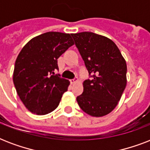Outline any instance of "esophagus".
<instances>
[{"label": "esophagus", "instance_id": "1", "mask_svg": "<svg viewBox=\"0 0 150 150\" xmlns=\"http://www.w3.org/2000/svg\"><path fill=\"white\" fill-rule=\"evenodd\" d=\"M78 79H71L70 80V83L71 84H74L75 82H77Z\"/></svg>", "mask_w": 150, "mask_h": 150}]
</instances>
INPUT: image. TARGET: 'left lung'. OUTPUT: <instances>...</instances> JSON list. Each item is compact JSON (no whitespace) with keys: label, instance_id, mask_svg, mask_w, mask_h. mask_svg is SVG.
<instances>
[{"label":"left lung","instance_id":"8db88e82","mask_svg":"<svg viewBox=\"0 0 150 150\" xmlns=\"http://www.w3.org/2000/svg\"><path fill=\"white\" fill-rule=\"evenodd\" d=\"M90 79L77 96L80 108L93 117L107 115L115 108L125 89L127 65L116 44L91 32L71 34Z\"/></svg>","mask_w":150,"mask_h":150}]
</instances>
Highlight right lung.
<instances>
[{
  "label": "right lung",
  "instance_id": "right-lung-1",
  "mask_svg": "<svg viewBox=\"0 0 150 150\" xmlns=\"http://www.w3.org/2000/svg\"><path fill=\"white\" fill-rule=\"evenodd\" d=\"M74 44L70 34L48 32L29 40L18 55L13 82L29 111L44 115L56 109L70 82L54 74L57 59Z\"/></svg>",
  "mask_w": 150,
  "mask_h": 150
}]
</instances>
